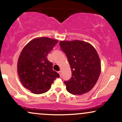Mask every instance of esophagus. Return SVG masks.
<instances>
[{"mask_svg":"<svg viewBox=\"0 0 122 122\" xmlns=\"http://www.w3.org/2000/svg\"><path fill=\"white\" fill-rule=\"evenodd\" d=\"M58 73H59V75H60V76H62V72H61V71H58Z\"/></svg>","mask_w":122,"mask_h":122,"instance_id":"1","label":"esophagus"}]
</instances>
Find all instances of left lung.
Listing matches in <instances>:
<instances>
[{"mask_svg":"<svg viewBox=\"0 0 122 122\" xmlns=\"http://www.w3.org/2000/svg\"><path fill=\"white\" fill-rule=\"evenodd\" d=\"M60 46L66 56L72 71V77L65 81L67 91L81 95L90 91L101 72L99 56L91 44L81 41H61Z\"/></svg>","mask_w":122,"mask_h":122,"instance_id":"8db88e82","label":"left lung"}]
</instances>
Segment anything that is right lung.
Listing matches in <instances>:
<instances>
[{"instance_id":"right-lung-1","label":"right lung","mask_w":122,"mask_h":122,"mask_svg":"<svg viewBox=\"0 0 122 122\" xmlns=\"http://www.w3.org/2000/svg\"><path fill=\"white\" fill-rule=\"evenodd\" d=\"M58 41L41 37L31 41L22 50L18 61V73L25 88L35 94L45 93L60 75L47 58Z\"/></svg>"}]
</instances>
